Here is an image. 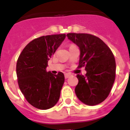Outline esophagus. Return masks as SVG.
<instances>
[{"label": "esophagus", "instance_id": "34e87169", "mask_svg": "<svg viewBox=\"0 0 130 130\" xmlns=\"http://www.w3.org/2000/svg\"><path fill=\"white\" fill-rule=\"evenodd\" d=\"M71 75H72V74H71V73H65V78H66V79H68V78L70 77Z\"/></svg>", "mask_w": 130, "mask_h": 130}]
</instances>
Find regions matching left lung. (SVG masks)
Masks as SVG:
<instances>
[{"label": "left lung", "instance_id": "1", "mask_svg": "<svg viewBox=\"0 0 130 130\" xmlns=\"http://www.w3.org/2000/svg\"><path fill=\"white\" fill-rule=\"evenodd\" d=\"M67 37L80 49L79 68L85 66V76L77 75L79 82L75 92L88 105L104 102L115 79L116 63L109 47L100 38L89 34L69 33Z\"/></svg>", "mask_w": 130, "mask_h": 130}]
</instances>
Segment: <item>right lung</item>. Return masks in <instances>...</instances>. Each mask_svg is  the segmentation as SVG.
Returning a JSON list of instances; mask_svg holds the SVG:
<instances>
[{
  "instance_id": "obj_1",
  "label": "right lung",
  "mask_w": 130,
  "mask_h": 130,
  "mask_svg": "<svg viewBox=\"0 0 130 130\" xmlns=\"http://www.w3.org/2000/svg\"><path fill=\"white\" fill-rule=\"evenodd\" d=\"M66 38V34L43 36L26 45L18 58L16 73L19 87L27 102L46 110L56 105L64 83L62 72H46L48 60Z\"/></svg>"
}]
</instances>
